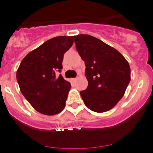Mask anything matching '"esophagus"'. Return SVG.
I'll return each mask as SVG.
<instances>
[{
	"label": "esophagus",
	"instance_id": "obj_1",
	"mask_svg": "<svg viewBox=\"0 0 153 153\" xmlns=\"http://www.w3.org/2000/svg\"><path fill=\"white\" fill-rule=\"evenodd\" d=\"M77 79H78V78H73V81H76Z\"/></svg>",
	"mask_w": 153,
	"mask_h": 153
}]
</instances>
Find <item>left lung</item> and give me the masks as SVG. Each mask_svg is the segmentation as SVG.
<instances>
[{"label": "left lung", "instance_id": "left-lung-1", "mask_svg": "<svg viewBox=\"0 0 153 153\" xmlns=\"http://www.w3.org/2000/svg\"><path fill=\"white\" fill-rule=\"evenodd\" d=\"M75 47L85 63L88 86L80 92L92 111L104 112L117 104L130 81V67L118 51L89 35L74 36Z\"/></svg>", "mask_w": 153, "mask_h": 153}]
</instances>
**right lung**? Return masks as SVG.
I'll return each mask as SVG.
<instances>
[{
    "instance_id": "1",
    "label": "right lung",
    "mask_w": 153,
    "mask_h": 153,
    "mask_svg": "<svg viewBox=\"0 0 153 153\" xmlns=\"http://www.w3.org/2000/svg\"><path fill=\"white\" fill-rule=\"evenodd\" d=\"M73 44V36L49 39L30 52L17 71L21 93L38 112L47 115L59 113L65 107L71 84L61 72L64 55Z\"/></svg>"
}]
</instances>
